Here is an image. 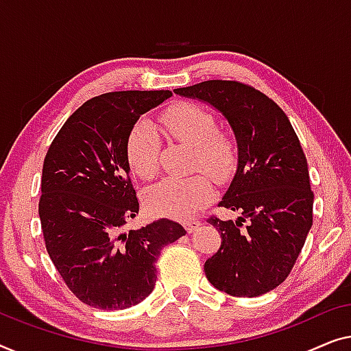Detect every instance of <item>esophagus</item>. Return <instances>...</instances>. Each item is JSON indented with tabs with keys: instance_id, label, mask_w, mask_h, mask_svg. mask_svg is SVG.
I'll return each instance as SVG.
<instances>
[{
	"instance_id": "34e87169",
	"label": "esophagus",
	"mask_w": 351,
	"mask_h": 351,
	"mask_svg": "<svg viewBox=\"0 0 351 351\" xmlns=\"http://www.w3.org/2000/svg\"><path fill=\"white\" fill-rule=\"evenodd\" d=\"M200 224L202 223L199 219H189V221H186V229H187V232H194L199 229Z\"/></svg>"
}]
</instances>
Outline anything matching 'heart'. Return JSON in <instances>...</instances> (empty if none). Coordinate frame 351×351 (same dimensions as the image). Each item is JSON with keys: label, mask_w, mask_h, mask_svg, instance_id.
Instances as JSON below:
<instances>
[{"label": "heart", "mask_w": 351, "mask_h": 351, "mask_svg": "<svg viewBox=\"0 0 351 351\" xmlns=\"http://www.w3.org/2000/svg\"><path fill=\"white\" fill-rule=\"evenodd\" d=\"M162 128L171 138L192 146V167H199L213 180L230 175L235 165V146L224 133L215 130V119L205 108L180 101L167 108L160 117ZM125 157L132 173L147 180L157 171L159 140L149 122L140 121L132 127L125 141ZM206 175L164 178L147 192L151 213L186 219L195 215L213 195Z\"/></svg>", "instance_id": "heart-1"}]
</instances>
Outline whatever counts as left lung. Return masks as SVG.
<instances>
[{
	"instance_id": "obj_1",
	"label": "left lung",
	"mask_w": 351,
	"mask_h": 351,
	"mask_svg": "<svg viewBox=\"0 0 351 351\" xmlns=\"http://www.w3.org/2000/svg\"><path fill=\"white\" fill-rule=\"evenodd\" d=\"M226 117L237 143V170L219 206L237 221L210 218L221 234L205 275L235 298H258L283 283L313 221L307 159L283 110L263 92L237 81H205L175 88ZM243 222L249 226L245 230Z\"/></svg>"
}]
</instances>
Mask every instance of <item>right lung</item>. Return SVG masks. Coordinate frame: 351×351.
<instances>
[{"label": "right lung", "instance_id": "right-lung-1", "mask_svg": "<svg viewBox=\"0 0 351 351\" xmlns=\"http://www.w3.org/2000/svg\"><path fill=\"white\" fill-rule=\"evenodd\" d=\"M170 90L110 92L68 117L44 159L39 219L46 250L71 293L101 310H124L152 293L156 261L186 235L162 218L140 229L125 224L140 210L125 141L141 114Z\"/></svg>", "mask_w": 351, "mask_h": 351}]
</instances>
